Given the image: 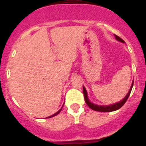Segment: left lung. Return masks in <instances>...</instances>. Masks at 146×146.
I'll list each match as a JSON object with an SVG mask.
<instances>
[{
  "mask_svg": "<svg viewBox=\"0 0 146 146\" xmlns=\"http://www.w3.org/2000/svg\"><path fill=\"white\" fill-rule=\"evenodd\" d=\"M115 38H116L118 41L121 42H123V43H125V42L123 41L122 38H120L119 36H116V35H115ZM133 84H134V81L132 82V84H131V88H130L129 91V93L126 94V96L123 98L121 102L118 103H115L114 104H111V105H108V106H101V105H97V104H95L94 103L91 102L89 101L88 98V95H87V91H86V88L85 87H83V94H84V98H85V101H86V104H87L89 108L92 109L93 110H95V111H98V112H112V111H115V110H117L120 109L121 107L123 106V104H125V102H126V100L128 99L129 96L130 95V93L131 91V89H132V87H133Z\"/></svg>",
  "mask_w": 146,
  "mask_h": 146,
  "instance_id": "obj_1",
  "label": "left lung"
}]
</instances>
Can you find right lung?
Masks as SVG:
<instances>
[{"mask_svg":"<svg viewBox=\"0 0 146 146\" xmlns=\"http://www.w3.org/2000/svg\"><path fill=\"white\" fill-rule=\"evenodd\" d=\"M63 106H64V105H63ZM62 108H63V107H62ZM62 108H60V110H58V112H57V113H55V114L52 115H50V116L47 117V118H52V117H54V116H55V115H58V113H60V111H61V110H62Z\"/></svg>","mask_w":146,"mask_h":146,"instance_id":"add662e5","label":"right lung"}]
</instances>
